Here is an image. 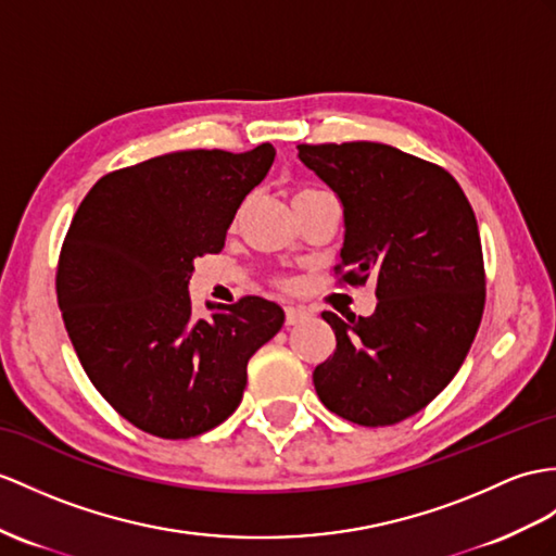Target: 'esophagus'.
Here are the masks:
<instances>
[{"label":"esophagus","mask_w":556,"mask_h":556,"mask_svg":"<svg viewBox=\"0 0 556 556\" xmlns=\"http://www.w3.org/2000/svg\"><path fill=\"white\" fill-rule=\"evenodd\" d=\"M311 314L306 308H302V306H288L286 308V323L288 325H296V323H302V320H306Z\"/></svg>","instance_id":"obj_1"}]
</instances>
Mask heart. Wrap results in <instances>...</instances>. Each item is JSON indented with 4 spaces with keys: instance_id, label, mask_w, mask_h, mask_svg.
<instances>
[{
    "instance_id": "b5f03b06",
    "label": "heart",
    "mask_w": 556,
    "mask_h": 556,
    "mask_svg": "<svg viewBox=\"0 0 556 556\" xmlns=\"http://www.w3.org/2000/svg\"><path fill=\"white\" fill-rule=\"evenodd\" d=\"M306 193H314V188H302V191L296 193V198H300V195H306Z\"/></svg>"
}]
</instances>
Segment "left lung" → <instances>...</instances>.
Returning a JSON list of instances; mask_svg holds the SVG:
<instances>
[{
	"mask_svg": "<svg viewBox=\"0 0 556 556\" xmlns=\"http://www.w3.org/2000/svg\"><path fill=\"white\" fill-rule=\"evenodd\" d=\"M344 210L349 286L375 280V314L344 323L323 311L334 354L314 370L323 405L363 427H387L434 401L477 337L485 276L477 216L439 165L372 141L296 146Z\"/></svg>",
	"mask_w": 556,
	"mask_h": 556,
	"instance_id": "8db88e82",
	"label": "left lung"
}]
</instances>
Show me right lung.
I'll return each mask as SVG.
<instances>
[{"mask_svg":"<svg viewBox=\"0 0 556 556\" xmlns=\"http://www.w3.org/2000/svg\"><path fill=\"white\" fill-rule=\"evenodd\" d=\"M274 157L270 143L160 155L105 174L73 216L56 270L67 337L99 394L148 434L191 439L231 417L248 361L286 323L262 296L195 318L188 294Z\"/></svg>","mask_w":556,"mask_h":556,"instance_id":"add662e5","label":"right lung"}]
</instances>
